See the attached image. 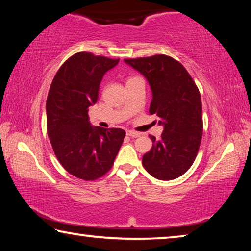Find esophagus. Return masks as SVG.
<instances>
[{"instance_id":"34e87169","label":"esophagus","mask_w":251,"mask_h":251,"mask_svg":"<svg viewBox=\"0 0 251 251\" xmlns=\"http://www.w3.org/2000/svg\"><path fill=\"white\" fill-rule=\"evenodd\" d=\"M126 134H127V136H129V137H134V138L139 137V136H141V134L137 133V131H134V130H127Z\"/></svg>"}]
</instances>
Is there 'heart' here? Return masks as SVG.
<instances>
[{
    "label": "heart",
    "mask_w": 251,
    "mask_h": 251,
    "mask_svg": "<svg viewBox=\"0 0 251 251\" xmlns=\"http://www.w3.org/2000/svg\"><path fill=\"white\" fill-rule=\"evenodd\" d=\"M129 79H131V78H129Z\"/></svg>",
    "instance_id": "1"
}]
</instances>
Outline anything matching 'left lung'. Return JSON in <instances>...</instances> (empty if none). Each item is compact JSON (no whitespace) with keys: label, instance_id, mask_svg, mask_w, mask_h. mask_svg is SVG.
I'll return each instance as SVG.
<instances>
[{"label":"left lung","instance_id":"8db88e82","mask_svg":"<svg viewBox=\"0 0 251 251\" xmlns=\"http://www.w3.org/2000/svg\"><path fill=\"white\" fill-rule=\"evenodd\" d=\"M150 84V113L164 127L159 139L151 136V150L143 166L159 180H172L192 166L202 136V106L196 84L176 59L167 55L124 59Z\"/></svg>","mask_w":251,"mask_h":251}]
</instances>
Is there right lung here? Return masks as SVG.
I'll list each match as a JSON object with an SVG mask.
<instances>
[{
    "label": "right lung",
    "mask_w": 251,
    "mask_h": 251,
    "mask_svg": "<svg viewBox=\"0 0 251 251\" xmlns=\"http://www.w3.org/2000/svg\"><path fill=\"white\" fill-rule=\"evenodd\" d=\"M118 62L86 52L74 54L50 84L46 100L50 141L62 166L80 179L105 175L124 141V129L95 127L88 118V107L99 99L101 79Z\"/></svg>",
    "instance_id": "right-lung-1"
}]
</instances>
